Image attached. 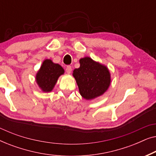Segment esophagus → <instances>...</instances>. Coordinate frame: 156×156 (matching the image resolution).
Listing matches in <instances>:
<instances>
[{"instance_id":"esophagus-1","label":"esophagus","mask_w":156,"mask_h":156,"mask_svg":"<svg viewBox=\"0 0 156 156\" xmlns=\"http://www.w3.org/2000/svg\"><path fill=\"white\" fill-rule=\"evenodd\" d=\"M72 72V67L71 66H67V67H66V72H67V74H70Z\"/></svg>"}]
</instances>
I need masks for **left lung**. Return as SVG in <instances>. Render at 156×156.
Instances as JSON below:
<instances>
[{"label": "left lung", "instance_id": "8db88e82", "mask_svg": "<svg viewBox=\"0 0 156 156\" xmlns=\"http://www.w3.org/2000/svg\"><path fill=\"white\" fill-rule=\"evenodd\" d=\"M80 67L74 69L72 75L77 84L80 95L92 100L103 95L111 84V73L106 65L85 57L80 59Z\"/></svg>", "mask_w": 156, "mask_h": 156}]
</instances>
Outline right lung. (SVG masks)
<instances>
[{
    "label": "right lung",
    "instance_id": "obj_1",
    "mask_svg": "<svg viewBox=\"0 0 156 156\" xmlns=\"http://www.w3.org/2000/svg\"><path fill=\"white\" fill-rule=\"evenodd\" d=\"M65 69L60 65L54 63L52 59H46L35 74V81L41 91L45 93L52 91Z\"/></svg>",
    "mask_w": 156,
    "mask_h": 156
}]
</instances>
